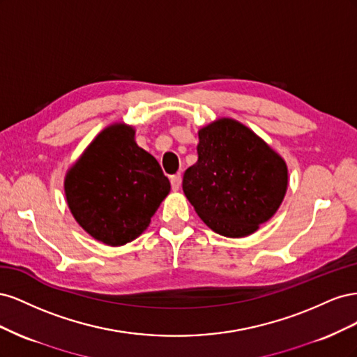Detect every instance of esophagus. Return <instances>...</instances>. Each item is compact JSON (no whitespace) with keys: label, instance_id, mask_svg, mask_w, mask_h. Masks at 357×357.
Masks as SVG:
<instances>
[{"label":"esophagus","instance_id":"esophagus-1","mask_svg":"<svg viewBox=\"0 0 357 357\" xmlns=\"http://www.w3.org/2000/svg\"><path fill=\"white\" fill-rule=\"evenodd\" d=\"M169 181H171V188H172V190H178V189H180V186H181V176H180V174L171 176Z\"/></svg>","mask_w":357,"mask_h":357}]
</instances>
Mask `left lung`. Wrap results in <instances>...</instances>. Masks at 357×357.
Returning <instances> with one entry per match:
<instances>
[{
	"label": "left lung",
	"mask_w": 357,
	"mask_h": 357,
	"mask_svg": "<svg viewBox=\"0 0 357 357\" xmlns=\"http://www.w3.org/2000/svg\"><path fill=\"white\" fill-rule=\"evenodd\" d=\"M198 137V160L183 176L186 198L214 232L229 238L253 234L283 202L284 159L234 119H218Z\"/></svg>",
	"instance_id": "obj_1"
}]
</instances>
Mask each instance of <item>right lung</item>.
<instances>
[{"label": "right lung", "mask_w": 357, "mask_h": 357, "mask_svg": "<svg viewBox=\"0 0 357 357\" xmlns=\"http://www.w3.org/2000/svg\"><path fill=\"white\" fill-rule=\"evenodd\" d=\"M66 197L74 219L95 240L123 245L142 235L171 190L158 160L135 143V129L107 126L68 169Z\"/></svg>", "instance_id": "right-lung-1"}]
</instances>
